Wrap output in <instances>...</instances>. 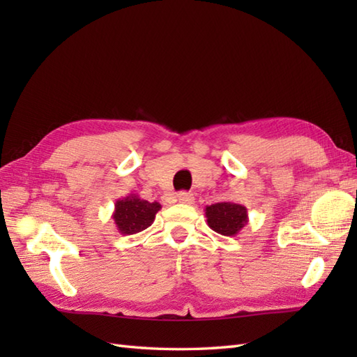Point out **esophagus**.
<instances>
[{"label": "esophagus", "mask_w": 357, "mask_h": 357, "mask_svg": "<svg viewBox=\"0 0 357 357\" xmlns=\"http://www.w3.org/2000/svg\"><path fill=\"white\" fill-rule=\"evenodd\" d=\"M176 198L179 202H183V204H193V201H195L193 193H187V192H179Z\"/></svg>", "instance_id": "34e87169"}]
</instances>
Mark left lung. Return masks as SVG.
<instances>
[{
	"instance_id": "8db88e82",
	"label": "left lung",
	"mask_w": 357,
	"mask_h": 357,
	"mask_svg": "<svg viewBox=\"0 0 357 357\" xmlns=\"http://www.w3.org/2000/svg\"><path fill=\"white\" fill-rule=\"evenodd\" d=\"M207 224L222 236H236L248 224L247 208L242 204L216 202L206 207Z\"/></svg>"
}]
</instances>
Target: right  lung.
Wrapping results in <instances>:
<instances>
[{"instance_id": "right-lung-1", "label": "right lung", "mask_w": 357, "mask_h": 357, "mask_svg": "<svg viewBox=\"0 0 357 357\" xmlns=\"http://www.w3.org/2000/svg\"><path fill=\"white\" fill-rule=\"evenodd\" d=\"M159 210V202H149L136 193H130L115 202L112 218L121 234H136L153 224Z\"/></svg>"}]
</instances>
